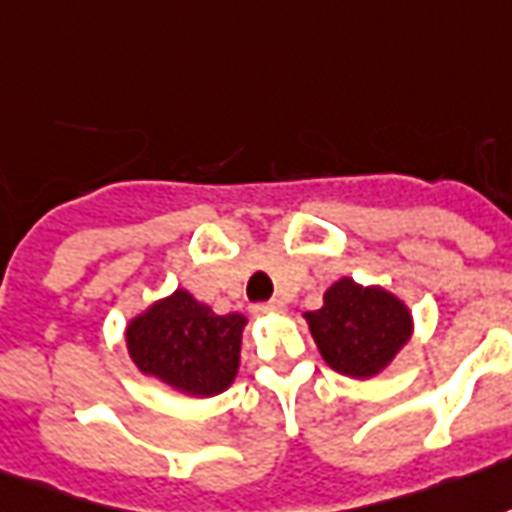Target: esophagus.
Returning a JSON list of instances; mask_svg holds the SVG:
<instances>
[{
	"label": "esophagus",
	"instance_id": "obj_1",
	"mask_svg": "<svg viewBox=\"0 0 512 512\" xmlns=\"http://www.w3.org/2000/svg\"><path fill=\"white\" fill-rule=\"evenodd\" d=\"M283 311V302L272 300V302H261V305H256L253 308V313H259V316H267V313H278Z\"/></svg>",
	"mask_w": 512,
	"mask_h": 512
}]
</instances>
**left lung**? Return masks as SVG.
Masks as SVG:
<instances>
[{"mask_svg":"<svg viewBox=\"0 0 512 512\" xmlns=\"http://www.w3.org/2000/svg\"><path fill=\"white\" fill-rule=\"evenodd\" d=\"M324 363L352 379L382 374L412 338V313L382 286H360L352 278L324 292L319 311L305 313Z\"/></svg>","mask_w":512,"mask_h":512,"instance_id":"left-lung-1","label":"left lung"}]
</instances>
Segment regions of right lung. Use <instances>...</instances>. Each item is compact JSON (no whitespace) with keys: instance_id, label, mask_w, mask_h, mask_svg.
I'll list each match as a JSON object with an SVG mask.
<instances>
[{"instance_id":"1","label":"right lung","mask_w":512,"mask_h":512,"mask_svg":"<svg viewBox=\"0 0 512 512\" xmlns=\"http://www.w3.org/2000/svg\"><path fill=\"white\" fill-rule=\"evenodd\" d=\"M242 313L218 316L185 289L152 302L125 330L130 360L141 374L155 376L196 398L223 393L240 368Z\"/></svg>"}]
</instances>
